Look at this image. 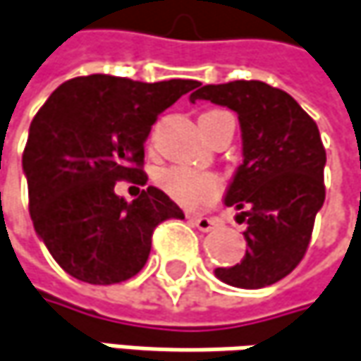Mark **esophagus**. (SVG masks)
Listing matches in <instances>:
<instances>
[{
  "label": "esophagus",
  "mask_w": 361,
  "mask_h": 361,
  "mask_svg": "<svg viewBox=\"0 0 361 361\" xmlns=\"http://www.w3.org/2000/svg\"><path fill=\"white\" fill-rule=\"evenodd\" d=\"M190 226H195L199 231H211L213 227L217 226V219L211 217H189Z\"/></svg>",
  "instance_id": "1"
}]
</instances>
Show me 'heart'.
<instances>
[{"mask_svg": "<svg viewBox=\"0 0 361 361\" xmlns=\"http://www.w3.org/2000/svg\"><path fill=\"white\" fill-rule=\"evenodd\" d=\"M158 187L172 201L189 209H197L215 201L221 192V180L213 172H203L189 166H171L158 172Z\"/></svg>", "mask_w": 361, "mask_h": 361, "instance_id": "obj_1", "label": "heart"}]
</instances>
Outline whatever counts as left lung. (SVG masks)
Wrapping results in <instances>:
<instances>
[{
  "mask_svg": "<svg viewBox=\"0 0 361 361\" xmlns=\"http://www.w3.org/2000/svg\"><path fill=\"white\" fill-rule=\"evenodd\" d=\"M199 99L229 107L242 128L243 162L226 192L240 209L247 242L240 264L215 276L238 288L270 286L302 260L325 201V148L311 116L288 93L262 81L197 85Z\"/></svg>",
  "mask_w": 361,
  "mask_h": 361,
  "instance_id": "1",
  "label": "left lung"
}]
</instances>
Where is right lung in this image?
<instances>
[{"label":"right lung","mask_w":361,"mask_h":361,"mask_svg":"<svg viewBox=\"0 0 361 361\" xmlns=\"http://www.w3.org/2000/svg\"><path fill=\"white\" fill-rule=\"evenodd\" d=\"M199 82H140L89 75L63 82L30 123L22 169L30 217L52 258L73 279L116 284L150 256L152 233L185 213L148 187L128 203L118 180L146 185L144 142L158 116Z\"/></svg>","instance_id":"right-lung-1"}]
</instances>
